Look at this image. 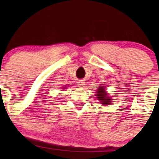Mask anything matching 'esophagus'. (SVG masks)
Masks as SVG:
<instances>
[{"mask_svg": "<svg viewBox=\"0 0 159 159\" xmlns=\"http://www.w3.org/2000/svg\"><path fill=\"white\" fill-rule=\"evenodd\" d=\"M77 83H78L77 84L78 87H85V82L84 81H82V80L78 81Z\"/></svg>", "mask_w": 159, "mask_h": 159, "instance_id": "esophagus-1", "label": "esophagus"}]
</instances>
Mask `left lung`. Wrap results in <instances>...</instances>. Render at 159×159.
<instances>
[{"mask_svg":"<svg viewBox=\"0 0 159 159\" xmlns=\"http://www.w3.org/2000/svg\"><path fill=\"white\" fill-rule=\"evenodd\" d=\"M96 98H98V101L102 103L103 105H107L111 104V96L107 95V93L104 86H100L96 90Z\"/></svg>","mask_w":159,"mask_h":159,"instance_id":"1","label":"left lung"}]
</instances>
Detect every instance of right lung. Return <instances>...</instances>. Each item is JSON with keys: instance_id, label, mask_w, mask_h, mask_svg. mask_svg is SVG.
<instances>
[{"instance_id": "obj_1", "label": "right lung", "mask_w": 159, "mask_h": 159, "mask_svg": "<svg viewBox=\"0 0 159 159\" xmlns=\"http://www.w3.org/2000/svg\"><path fill=\"white\" fill-rule=\"evenodd\" d=\"M65 87H63V89H66V88H65Z\"/></svg>"}]
</instances>
